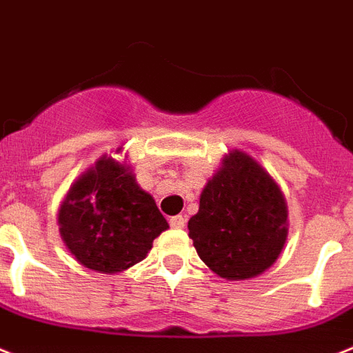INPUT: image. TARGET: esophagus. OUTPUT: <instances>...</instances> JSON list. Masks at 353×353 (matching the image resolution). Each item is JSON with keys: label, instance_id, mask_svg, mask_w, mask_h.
<instances>
[{"label": "esophagus", "instance_id": "34e87169", "mask_svg": "<svg viewBox=\"0 0 353 353\" xmlns=\"http://www.w3.org/2000/svg\"><path fill=\"white\" fill-rule=\"evenodd\" d=\"M170 225L173 227V229H182L183 225H185V218L183 216H171L170 218Z\"/></svg>", "mask_w": 353, "mask_h": 353}]
</instances>
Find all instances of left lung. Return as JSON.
I'll return each mask as SVG.
<instances>
[{"instance_id":"1","label":"left lung","mask_w":353,"mask_h":353,"mask_svg":"<svg viewBox=\"0 0 353 353\" xmlns=\"http://www.w3.org/2000/svg\"><path fill=\"white\" fill-rule=\"evenodd\" d=\"M198 256L227 279L261 274L287 240L285 198L256 160L232 151L208 182L188 223Z\"/></svg>"}]
</instances>
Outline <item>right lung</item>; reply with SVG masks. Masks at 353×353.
<instances>
[{
    "instance_id": "obj_1",
    "label": "right lung",
    "mask_w": 353,
    "mask_h": 353,
    "mask_svg": "<svg viewBox=\"0 0 353 353\" xmlns=\"http://www.w3.org/2000/svg\"><path fill=\"white\" fill-rule=\"evenodd\" d=\"M59 225L75 260L106 274L144 260L153 240L170 227L130 168L106 157L72 185Z\"/></svg>"
}]
</instances>
